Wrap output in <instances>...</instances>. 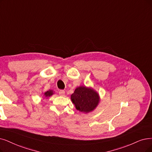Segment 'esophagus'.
<instances>
[{"label":"esophagus","mask_w":152,"mask_h":152,"mask_svg":"<svg viewBox=\"0 0 152 152\" xmlns=\"http://www.w3.org/2000/svg\"><path fill=\"white\" fill-rule=\"evenodd\" d=\"M58 94L60 96H64L65 95V91L64 90H60L58 92Z\"/></svg>","instance_id":"esophagus-1"}]
</instances>
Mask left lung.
I'll list each match as a JSON object with an SVG mask.
<instances>
[{
    "label": "left lung",
    "mask_w": 152,
    "mask_h": 152,
    "mask_svg": "<svg viewBox=\"0 0 152 152\" xmlns=\"http://www.w3.org/2000/svg\"><path fill=\"white\" fill-rule=\"evenodd\" d=\"M71 100L77 110L88 113L93 111L98 105L100 96L92 88L80 86L71 95Z\"/></svg>",
    "instance_id": "left-lung-1"
}]
</instances>
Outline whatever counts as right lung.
<instances>
[{
    "label": "right lung",
    "instance_id": "add662e5",
    "mask_svg": "<svg viewBox=\"0 0 152 152\" xmlns=\"http://www.w3.org/2000/svg\"><path fill=\"white\" fill-rule=\"evenodd\" d=\"M53 94V90H48V91H47V92H45L44 93V95L45 97H48V96H50L51 95H52Z\"/></svg>",
    "mask_w": 152,
    "mask_h": 152
}]
</instances>
